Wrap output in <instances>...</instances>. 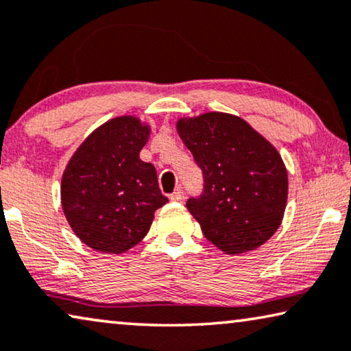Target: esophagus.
Returning <instances> with one entry per match:
<instances>
[{"label":"esophagus","instance_id":"esophagus-1","mask_svg":"<svg viewBox=\"0 0 351 351\" xmlns=\"http://www.w3.org/2000/svg\"><path fill=\"white\" fill-rule=\"evenodd\" d=\"M169 199L174 201V202H184V201H185V193H184V190H180V188H179V190L172 193V195L169 196Z\"/></svg>","mask_w":351,"mask_h":351}]
</instances>
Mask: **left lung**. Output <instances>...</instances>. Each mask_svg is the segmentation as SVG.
I'll return each mask as SVG.
<instances>
[{
  "instance_id": "left-lung-1",
  "label": "left lung",
  "mask_w": 351,
  "mask_h": 351,
  "mask_svg": "<svg viewBox=\"0 0 351 351\" xmlns=\"http://www.w3.org/2000/svg\"><path fill=\"white\" fill-rule=\"evenodd\" d=\"M177 133L204 174V193L186 209L206 239L228 255L261 247L282 225L288 172L280 154L241 117H180Z\"/></svg>"
}]
</instances>
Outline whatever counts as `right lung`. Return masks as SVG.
<instances>
[{"label":"right lung","mask_w":351,"mask_h":351,"mask_svg":"<svg viewBox=\"0 0 351 351\" xmlns=\"http://www.w3.org/2000/svg\"><path fill=\"white\" fill-rule=\"evenodd\" d=\"M150 125L120 115L77 147L62 177V206L71 230L103 253L128 252L150 230L161 195L155 166L139 158Z\"/></svg>","instance_id":"add662e5"}]
</instances>
